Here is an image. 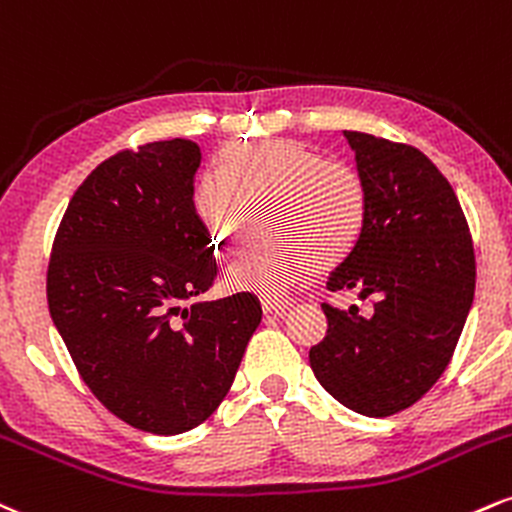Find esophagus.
I'll use <instances>...</instances> for the list:
<instances>
[{"instance_id":"34e87169","label":"esophagus","mask_w":512,"mask_h":512,"mask_svg":"<svg viewBox=\"0 0 512 512\" xmlns=\"http://www.w3.org/2000/svg\"><path fill=\"white\" fill-rule=\"evenodd\" d=\"M261 306L266 314H273V316H285L287 309L292 306V299H278V297H263L261 299Z\"/></svg>"}]
</instances>
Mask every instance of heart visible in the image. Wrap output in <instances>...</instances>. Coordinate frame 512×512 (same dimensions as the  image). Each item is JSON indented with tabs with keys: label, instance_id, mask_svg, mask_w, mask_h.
Returning a JSON list of instances; mask_svg holds the SVG:
<instances>
[{
	"label": "heart",
	"instance_id": "obj_1",
	"mask_svg": "<svg viewBox=\"0 0 512 512\" xmlns=\"http://www.w3.org/2000/svg\"><path fill=\"white\" fill-rule=\"evenodd\" d=\"M263 208L268 232L292 244L256 246L230 268L237 290L278 297L316 273L340 266L357 249L369 218V194L357 170L326 162L294 141L230 143L213 174L194 191L196 218L222 254H232Z\"/></svg>",
	"mask_w": 512,
	"mask_h": 512
}]
</instances>
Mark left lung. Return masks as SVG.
<instances>
[{"instance_id":"8db88e82","label":"left lung","mask_w":512,"mask_h":512,"mask_svg":"<svg viewBox=\"0 0 512 512\" xmlns=\"http://www.w3.org/2000/svg\"><path fill=\"white\" fill-rule=\"evenodd\" d=\"M369 194L357 249L330 273V292L374 299L323 304L326 338L309 362L323 388L366 417H390L429 393L453 357L472 309L474 246L458 196L422 150L345 131Z\"/></svg>"}]
</instances>
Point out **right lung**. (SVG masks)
I'll list each match as a JSON object with an SVG mask.
<instances>
[{"label": "right lung", "mask_w": 512, "mask_h": 512, "mask_svg": "<svg viewBox=\"0 0 512 512\" xmlns=\"http://www.w3.org/2000/svg\"><path fill=\"white\" fill-rule=\"evenodd\" d=\"M198 165L186 138L100 162L69 201L47 268L50 316L83 383L158 436L218 410L263 316L251 292L184 306L218 278L194 210Z\"/></svg>", "instance_id": "1"}]
</instances>
